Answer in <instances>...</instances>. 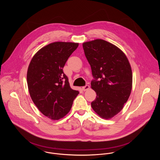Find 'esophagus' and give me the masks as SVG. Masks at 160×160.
Here are the masks:
<instances>
[{
	"label": "esophagus",
	"mask_w": 160,
	"mask_h": 160,
	"mask_svg": "<svg viewBox=\"0 0 160 160\" xmlns=\"http://www.w3.org/2000/svg\"><path fill=\"white\" fill-rule=\"evenodd\" d=\"M89 88H90V86H89L88 84H86V86H84L82 87V90H83L84 91H86L88 90Z\"/></svg>",
	"instance_id": "34e87169"
}]
</instances>
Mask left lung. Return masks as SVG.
Wrapping results in <instances>:
<instances>
[{
    "label": "left lung",
    "instance_id": "obj_1",
    "mask_svg": "<svg viewBox=\"0 0 160 160\" xmlns=\"http://www.w3.org/2000/svg\"><path fill=\"white\" fill-rule=\"evenodd\" d=\"M82 46L93 78L91 88L97 94L92 108L102 118L110 119L122 109L130 96L131 65L125 54L107 41L95 39Z\"/></svg>",
    "mask_w": 160,
    "mask_h": 160
}]
</instances>
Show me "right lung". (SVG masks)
I'll return each instance as SVG.
<instances>
[{
  "mask_svg": "<svg viewBox=\"0 0 160 160\" xmlns=\"http://www.w3.org/2000/svg\"><path fill=\"white\" fill-rule=\"evenodd\" d=\"M78 43L55 42L40 49L32 57L27 72L30 96L39 110L56 120L67 114L79 93L70 88L63 68Z\"/></svg>",
  "mask_w": 160,
  "mask_h": 160,
  "instance_id": "obj_1",
  "label": "right lung"
}]
</instances>
